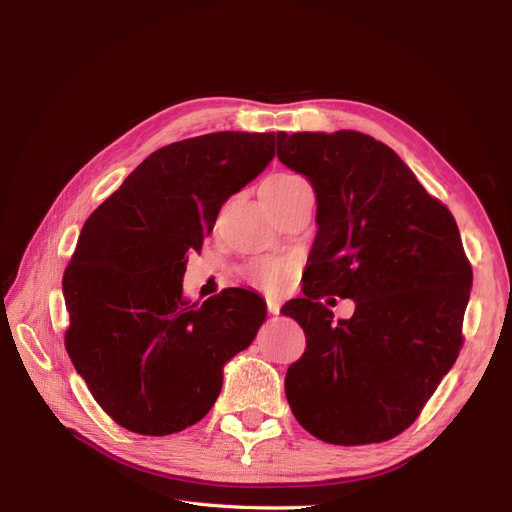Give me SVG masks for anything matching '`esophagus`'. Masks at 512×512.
I'll list each match as a JSON object with an SVG mask.
<instances>
[{
	"label": "esophagus",
	"mask_w": 512,
	"mask_h": 512,
	"mask_svg": "<svg viewBox=\"0 0 512 512\" xmlns=\"http://www.w3.org/2000/svg\"><path fill=\"white\" fill-rule=\"evenodd\" d=\"M267 309H269V314H280V303H277L275 299H267Z\"/></svg>",
	"instance_id": "34e87169"
}]
</instances>
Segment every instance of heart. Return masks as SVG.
Wrapping results in <instances>:
<instances>
[{
  "mask_svg": "<svg viewBox=\"0 0 512 512\" xmlns=\"http://www.w3.org/2000/svg\"><path fill=\"white\" fill-rule=\"evenodd\" d=\"M299 179L301 177H297V175H273L265 183H262L260 192L284 188V185H290ZM245 275L254 286L275 294V292H282L284 286L288 284V280L292 277V265L288 260H280V258H260V260H254L247 265Z\"/></svg>",
  "mask_w": 512,
  "mask_h": 512,
  "instance_id": "1",
  "label": "heart"
}]
</instances>
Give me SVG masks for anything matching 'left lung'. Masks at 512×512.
Here are the masks:
<instances>
[{"instance_id":"8db88e82","label":"left lung","mask_w":512,"mask_h":512,"mask_svg":"<svg viewBox=\"0 0 512 512\" xmlns=\"http://www.w3.org/2000/svg\"><path fill=\"white\" fill-rule=\"evenodd\" d=\"M277 158L318 200L303 297L282 307L307 342L286 371L290 410L322 442H386L416 421L463 344L472 267L457 222L374 136L277 132ZM324 296L352 298L353 318L333 323Z\"/></svg>"}]
</instances>
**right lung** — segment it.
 <instances>
[{
  "label": "right lung",
  "mask_w": 512,
  "mask_h": 512,
  "mask_svg": "<svg viewBox=\"0 0 512 512\" xmlns=\"http://www.w3.org/2000/svg\"><path fill=\"white\" fill-rule=\"evenodd\" d=\"M273 156V132L185 138L153 151L87 218L61 282L64 342L117 425L168 436L198 423L224 365L265 322V301L245 288L190 303L183 273L222 205Z\"/></svg>",
  "instance_id": "right-lung-1"
}]
</instances>
